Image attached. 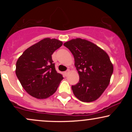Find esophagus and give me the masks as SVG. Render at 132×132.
<instances>
[{
	"label": "esophagus",
	"mask_w": 132,
	"mask_h": 132,
	"mask_svg": "<svg viewBox=\"0 0 132 132\" xmlns=\"http://www.w3.org/2000/svg\"><path fill=\"white\" fill-rule=\"evenodd\" d=\"M69 73V70H67L66 71H65V72H64V75L65 76H67L68 75V74Z\"/></svg>",
	"instance_id": "34e87169"
}]
</instances>
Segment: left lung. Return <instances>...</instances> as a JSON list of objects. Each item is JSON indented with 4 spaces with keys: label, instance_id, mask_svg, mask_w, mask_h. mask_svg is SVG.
Masks as SVG:
<instances>
[{
    "label": "left lung",
    "instance_id": "8db88e82",
    "mask_svg": "<svg viewBox=\"0 0 132 132\" xmlns=\"http://www.w3.org/2000/svg\"><path fill=\"white\" fill-rule=\"evenodd\" d=\"M64 46L73 54L79 76L78 84L71 86L73 94L82 102H93L109 84L113 71L109 56L99 46L84 39H72Z\"/></svg>",
    "mask_w": 132,
    "mask_h": 132
}]
</instances>
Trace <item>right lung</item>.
I'll use <instances>...</instances> for the list:
<instances>
[{
  "label": "right lung",
  "mask_w": 132,
  "mask_h": 132,
  "mask_svg": "<svg viewBox=\"0 0 132 132\" xmlns=\"http://www.w3.org/2000/svg\"><path fill=\"white\" fill-rule=\"evenodd\" d=\"M63 42L46 38L24 51L16 63L15 73L23 88L37 99L49 97L56 91L63 77L57 73L53 53Z\"/></svg>",
  "instance_id": "right-lung-1"
}]
</instances>
